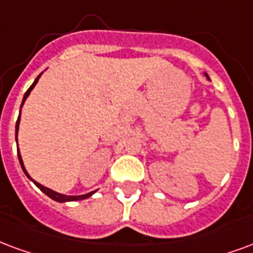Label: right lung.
Returning a JSON list of instances; mask_svg holds the SVG:
<instances>
[{"instance_id": "add662e5", "label": "right lung", "mask_w": 253, "mask_h": 253, "mask_svg": "<svg viewBox=\"0 0 253 253\" xmlns=\"http://www.w3.org/2000/svg\"><path fill=\"white\" fill-rule=\"evenodd\" d=\"M40 76H41V74L39 75V76H37L36 80L33 82V84H32L31 87L28 88L27 92H25V95H24V99H22L21 107H22V104L25 103V100H27L28 96H29V93H31L32 89L35 88V85H36L37 82H39V79H40ZM18 125H20V117H18V119H17V122H16V141H17V131H18ZM17 154H18V160H20V165H21V168H22V170H24V173L27 174L28 178L32 179L31 177H29V174H28L27 170H25V168H24V162H22V158H21V155H20V151H18ZM32 181H33V179H32ZM33 182H35V185H36L37 188L40 189L41 192H44V193H45L46 196H48V197L53 198L55 201H59V203H65V201H79V200H84V198H88L89 196H92V194L95 193V192H91V193L83 194V196H65V194H60V193H57V192H53L52 189H48V188H45V186H42V185L39 184V182H36V181H33Z\"/></svg>"}]
</instances>
